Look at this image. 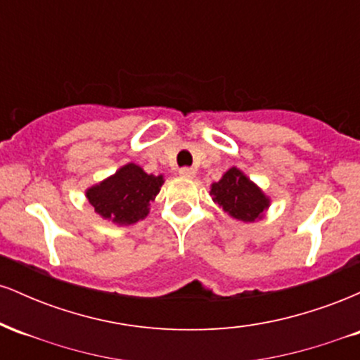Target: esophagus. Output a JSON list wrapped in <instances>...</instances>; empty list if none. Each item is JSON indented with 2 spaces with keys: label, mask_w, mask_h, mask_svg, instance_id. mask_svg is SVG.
Here are the masks:
<instances>
[{
  "label": "esophagus",
  "mask_w": 360,
  "mask_h": 360,
  "mask_svg": "<svg viewBox=\"0 0 360 360\" xmlns=\"http://www.w3.org/2000/svg\"><path fill=\"white\" fill-rule=\"evenodd\" d=\"M179 174L183 176V177H186V179H193V177L196 176V171H194L193 167H183L179 171Z\"/></svg>",
  "instance_id": "obj_1"
}]
</instances>
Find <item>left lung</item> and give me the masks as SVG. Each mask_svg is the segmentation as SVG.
Returning <instances> with one entry per match:
<instances>
[{
  "label": "left lung",
  "instance_id": "obj_1",
  "mask_svg": "<svg viewBox=\"0 0 360 360\" xmlns=\"http://www.w3.org/2000/svg\"><path fill=\"white\" fill-rule=\"evenodd\" d=\"M210 194L229 217L243 223L260 220L271 206V198L238 167H230L210 186Z\"/></svg>",
  "mask_w": 360,
  "mask_h": 360
}]
</instances>
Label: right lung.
Listing matches in <instances>:
<instances>
[{
  "label": "right lung",
  "instance_id": "1",
  "mask_svg": "<svg viewBox=\"0 0 360 360\" xmlns=\"http://www.w3.org/2000/svg\"><path fill=\"white\" fill-rule=\"evenodd\" d=\"M162 184V174H147L137 164L128 162L115 174L89 186L86 198L103 220L127 226L147 217L150 201L155 200Z\"/></svg>",
  "mask_w": 360,
  "mask_h": 360
}]
</instances>
